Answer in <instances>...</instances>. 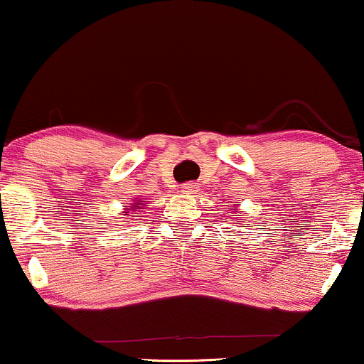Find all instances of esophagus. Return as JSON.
<instances>
[{"mask_svg": "<svg viewBox=\"0 0 364 364\" xmlns=\"http://www.w3.org/2000/svg\"><path fill=\"white\" fill-rule=\"evenodd\" d=\"M181 193L182 194H194L196 193V183H193V182L183 183V186L181 187Z\"/></svg>", "mask_w": 364, "mask_h": 364, "instance_id": "1", "label": "esophagus"}]
</instances>
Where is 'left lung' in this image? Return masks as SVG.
<instances>
[{"mask_svg":"<svg viewBox=\"0 0 364 364\" xmlns=\"http://www.w3.org/2000/svg\"><path fill=\"white\" fill-rule=\"evenodd\" d=\"M232 212H233V214H239V208L233 207V208H232ZM230 215H232V214H230Z\"/></svg>","mask_w":364,"mask_h":364,"instance_id":"8db88e82","label":"left lung"}]
</instances>
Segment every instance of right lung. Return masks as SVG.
I'll return each mask as SVG.
<instances>
[{
  "instance_id": "add662e5",
  "label": "right lung",
  "mask_w": 364,
  "mask_h": 364,
  "mask_svg": "<svg viewBox=\"0 0 364 364\" xmlns=\"http://www.w3.org/2000/svg\"><path fill=\"white\" fill-rule=\"evenodd\" d=\"M141 201H143V198H136L134 203H131V207L124 208V215H129V214H131V212H134V210L139 212V208H143L141 205H145V203H141Z\"/></svg>"
}]
</instances>
